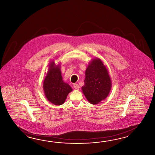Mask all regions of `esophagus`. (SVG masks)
Listing matches in <instances>:
<instances>
[{"instance_id":"34e87169","label":"esophagus","mask_w":155,"mask_h":155,"mask_svg":"<svg viewBox=\"0 0 155 155\" xmlns=\"http://www.w3.org/2000/svg\"><path fill=\"white\" fill-rule=\"evenodd\" d=\"M73 86H74V87L75 89H76V90H79V88H80V86H79V85L77 84H74Z\"/></svg>"}]
</instances>
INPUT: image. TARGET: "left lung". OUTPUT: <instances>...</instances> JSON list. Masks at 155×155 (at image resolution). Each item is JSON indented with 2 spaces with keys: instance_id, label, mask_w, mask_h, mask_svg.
<instances>
[{
  "instance_id": "1",
  "label": "left lung",
  "mask_w": 155,
  "mask_h": 155,
  "mask_svg": "<svg viewBox=\"0 0 155 155\" xmlns=\"http://www.w3.org/2000/svg\"><path fill=\"white\" fill-rule=\"evenodd\" d=\"M84 84L82 92L90 103L97 104L107 97L112 82L108 70L99 58L92 59L86 68Z\"/></svg>"
}]
</instances>
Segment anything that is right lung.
<instances>
[{
	"mask_svg": "<svg viewBox=\"0 0 155 155\" xmlns=\"http://www.w3.org/2000/svg\"><path fill=\"white\" fill-rule=\"evenodd\" d=\"M49 66L43 81L44 94L49 101L55 105H61L73 89L68 84L63 81L59 64L56 65L55 62L52 61Z\"/></svg>",
	"mask_w": 155,
	"mask_h": 155,
	"instance_id": "1",
	"label": "right lung"
}]
</instances>
